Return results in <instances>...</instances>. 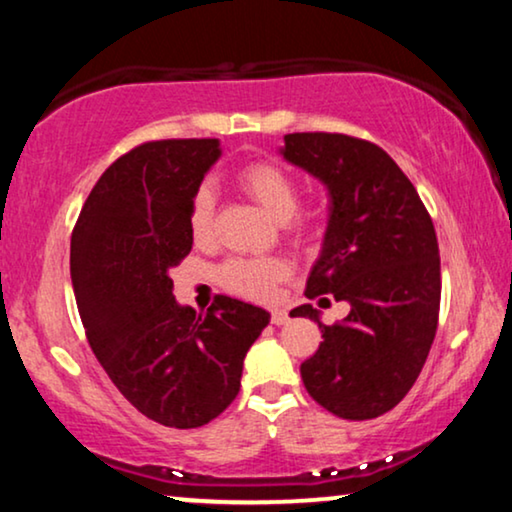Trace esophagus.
I'll return each instance as SVG.
<instances>
[{"label": "esophagus", "instance_id": "esophagus-1", "mask_svg": "<svg viewBox=\"0 0 512 512\" xmlns=\"http://www.w3.org/2000/svg\"><path fill=\"white\" fill-rule=\"evenodd\" d=\"M271 323L285 325L288 323V313H285L283 309H271Z\"/></svg>", "mask_w": 512, "mask_h": 512}]
</instances>
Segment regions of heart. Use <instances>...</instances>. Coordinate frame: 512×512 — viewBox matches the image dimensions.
Segmentation results:
<instances>
[{"label": "heart", "mask_w": 512, "mask_h": 512, "mask_svg": "<svg viewBox=\"0 0 512 512\" xmlns=\"http://www.w3.org/2000/svg\"><path fill=\"white\" fill-rule=\"evenodd\" d=\"M238 187L276 222H288L299 206V182L276 161H255L238 170ZM189 231L196 243H208L215 231V189L201 185L189 206ZM297 238L311 234L309 222L292 224ZM288 276V264L278 257H236L220 269V283L234 295L269 299L278 281Z\"/></svg>", "instance_id": "heart-1"}]
</instances>
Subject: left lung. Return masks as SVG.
Returning <instances> with one entry per match:
<instances>
[{"label":"left lung","mask_w":512,"mask_h":512,"mask_svg":"<svg viewBox=\"0 0 512 512\" xmlns=\"http://www.w3.org/2000/svg\"><path fill=\"white\" fill-rule=\"evenodd\" d=\"M281 156L323 182L330 217L306 297L349 302L342 323L316 320L323 342L299 372L320 407L365 421L393 410L417 381L440 311V252L417 189L384 149L342 133H290ZM327 302V297H320Z\"/></svg>","instance_id":"8db88e82"}]
</instances>
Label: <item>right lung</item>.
<instances>
[{"instance_id": "obj_1", "label": "right lung", "mask_w": 512, "mask_h": 512, "mask_svg": "<svg viewBox=\"0 0 512 512\" xmlns=\"http://www.w3.org/2000/svg\"><path fill=\"white\" fill-rule=\"evenodd\" d=\"M220 140H159L109 166L72 231L70 274L88 344L135 410L199 428L238 395L245 353L269 311L217 295L199 316L177 304L175 269L192 250L189 206Z\"/></svg>"}]
</instances>
